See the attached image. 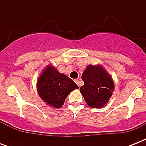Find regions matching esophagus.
I'll return each mask as SVG.
<instances>
[{
	"label": "esophagus",
	"mask_w": 146,
	"mask_h": 146,
	"mask_svg": "<svg viewBox=\"0 0 146 146\" xmlns=\"http://www.w3.org/2000/svg\"><path fill=\"white\" fill-rule=\"evenodd\" d=\"M75 82L78 85V86H80V80H76Z\"/></svg>",
	"instance_id": "obj_1"
}]
</instances>
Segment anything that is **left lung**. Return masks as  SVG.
I'll return each mask as SVG.
<instances>
[{"instance_id":"1","label":"left lung","mask_w":146,"mask_h":146,"mask_svg":"<svg viewBox=\"0 0 146 146\" xmlns=\"http://www.w3.org/2000/svg\"><path fill=\"white\" fill-rule=\"evenodd\" d=\"M84 85L80 91L88 106L101 108L105 106L112 96L114 83L112 76L101 65H88L82 73Z\"/></svg>"}]
</instances>
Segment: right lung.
Segmentation results:
<instances>
[{
    "label": "right lung",
    "instance_id": "right-lung-1",
    "mask_svg": "<svg viewBox=\"0 0 146 146\" xmlns=\"http://www.w3.org/2000/svg\"><path fill=\"white\" fill-rule=\"evenodd\" d=\"M79 86L55 66L49 64L42 71L37 80V91L42 101L49 106L60 108L71 92Z\"/></svg>",
    "mask_w": 146,
    "mask_h": 146
}]
</instances>
